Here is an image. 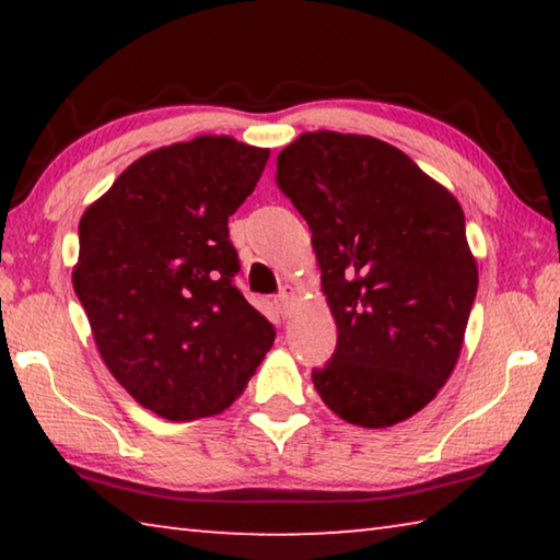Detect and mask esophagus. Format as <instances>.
Returning <instances> with one entry per match:
<instances>
[{"instance_id":"1","label":"esophagus","mask_w":560,"mask_h":560,"mask_svg":"<svg viewBox=\"0 0 560 560\" xmlns=\"http://www.w3.org/2000/svg\"><path fill=\"white\" fill-rule=\"evenodd\" d=\"M273 301H277V306H279L281 314L287 316V314H289V306H291V301H293V291H291L289 287H283V289L279 291V296L273 299Z\"/></svg>"}]
</instances>
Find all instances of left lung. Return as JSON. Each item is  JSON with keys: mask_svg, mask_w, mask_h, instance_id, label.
Masks as SVG:
<instances>
[{"mask_svg": "<svg viewBox=\"0 0 560 560\" xmlns=\"http://www.w3.org/2000/svg\"><path fill=\"white\" fill-rule=\"evenodd\" d=\"M277 185L308 222L336 353L314 371L330 410L390 428L447 383L477 296L464 212L402 150L353 132H303Z\"/></svg>", "mask_w": 560, "mask_h": 560, "instance_id": "obj_1", "label": "left lung"}]
</instances>
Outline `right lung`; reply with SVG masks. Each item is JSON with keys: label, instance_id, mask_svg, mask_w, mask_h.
Masks as SVG:
<instances>
[{"label": "right lung", "instance_id": "add662e5", "mask_svg": "<svg viewBox=\"0 0 560 560\" xmlns=\"http://www.w3.org/2000/svg\"><path fill=\"white\" fill-rule=\"evenodd\" d=\"M267 148L200 136L128 165L79 224L73 291L113 377L173 422L226 410L277 330L242 291L230 217Z\"/></svg>", "mask_w": 560, "mask_h": 560}]
</instances>
